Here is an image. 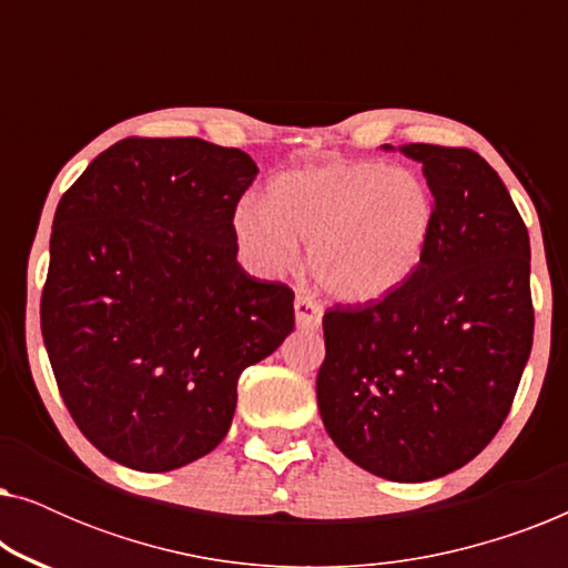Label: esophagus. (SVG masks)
<instances>
[{
    "label": "esophagus",
    "mask_w": 568,
    "mask_h": 568,
    "mask_svg": "<svg viewBox=\"0 0 568 568\" xmlns=\"http://www.w3.org/2000/svg\"><path fill=\"white\" fill-rule=\"evenodd\" d=\"M294 317H297L300 328L315 331L323 323V307L313 297H307V294H297L294 297Z\"/></svg>",
    "instance_id": "1"
}]
</instances>
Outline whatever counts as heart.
Listing matches in <instances>:
<instances>
[{"mask_svg":"<svg viewBox=\"0 0 568 568\" xmlns=\"http://www.w3.org/2000/svg\"><path fill=\"white\" fill-rule=\"evenodd\" d=\"M263 204L240 201L232 232L261 274H284L300 243L315 282L346 305L390 297L429 251L437 201L422 175L372 160H333L286 170L266 185Z\"/></svg>","mask_w":568,"mask_h":568,"instance_id":"b5f03b06","label":"heart"}]
</instances>
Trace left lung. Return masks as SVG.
Masks as SVG:
<instances>
[{"instance_id":"left-lung-1","label":"left lung","mask_w":568,"mask_h":568,"mask_svg":"<svg viewBox=\"0 0 568 568\" xmlns=\"http://www.w3.org/2000/svg\"><path fill=\"white\" fill-rule=\"evenodd\" d=\"M398 150L437 201L432 245L390 297L325 313L317 408L348 460L422 484L470 463L509 414L532 348L530 237L480 154Z\"/></svg>"}]
</instances>
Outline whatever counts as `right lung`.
I'll return each instance as SVG.
<instances>
[{
    "label": "right lung",
    "mask_w": 568,
    "mask_h": 568,
    "mask_svg": "<svg viewBox=\"0 0 568 568\" xmlns=\"http://www.w3.org/2000/svg\"><path fill=\"white\" fill-rule=\"evenodd\" d=\"M258 165L204 139H123L61 196L41 331L80 432L131 470L183 468L230 432L240 372L294 331L290 286L237 263Z\"/></svg>",
    "instance_id": "add662e5"
}]
</instances>
